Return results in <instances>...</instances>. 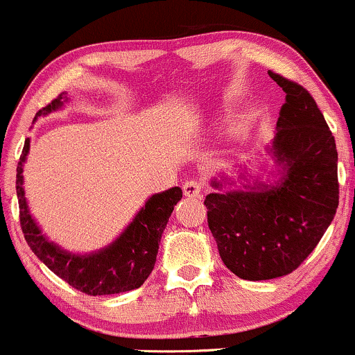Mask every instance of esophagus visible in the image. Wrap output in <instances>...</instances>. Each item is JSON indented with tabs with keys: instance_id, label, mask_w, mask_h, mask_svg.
<instances>
[{
	"instance_id": "esophagus-1",
	"label": "esophagus",
	"mask_w": 355,
	"mask_h": 355,
	"mask_svg": "<svg viewBox=\"0 0 355 355\" xmlns=\"http://www.w3.org/2000/svg\"><path fill=\"white\" fill-rule=\"evenodd\" d=\"M182 191H184V196H187V198H198L202 191V182L198 181V179H189L182 184Z\"/></svg>"
}]
</instances>
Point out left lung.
<instances>
[{"mask_svg":"<svg viewBox=\"0 0 355 355\" xmlns=\"http://www.w3.org/2000/svg\"><path fill=\"white\" fill-rule=\"evenodd\" d=\"M286 103L269 151L279 166L272 184L206 196L207 224L226 268L245 281L291 274L302 264L331 226L339 206L337 149L322 112L309 91L281 74ZM214 179V189L226 184ZM227 184H234L229 179Z\"/></svg>","mask_w":355,"mask_h":355,"instance_id":"8db88e82","label":"left lung"}]
</instances>
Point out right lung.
Instances as JSON below:
<instances>
[{
	"label": "right lung",
	"mask_w": 355,
	"mask_h": 355,
	"mask_svg": "<svg viewBox=\"0 0 355 355\" xmlns=\"http://www.w3.org/2000/svg\"><path fill=\"white\" fill-rule=\"evenodd\" d=\"M64 101H68V98L66 93H62L48 106L37 111L36 118L60 110ZM28 153L29 137L24 141L23 153L16 168V194L19 204L21 229L37 259L71 287L87 295L128 293L143 286L156 264L161 236L171 218V212L182 198L181 187H171L168 191L151 196L114 243L99 251L81 256L64 251L58 244L48 241L29 214L23 187V164Z\"/></svg>",
	"instance_id": "1"
}]
</instances>
